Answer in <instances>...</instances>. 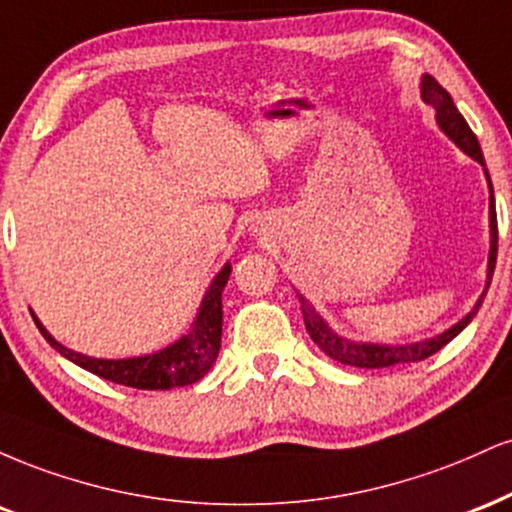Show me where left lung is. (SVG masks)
<instances>
[{
  "label": "left lung",
  "instance_id": "8db88e82",
  "mask_svg": "<svg viewBox=\"0 0 512 512\" xmlns=\"http://www.w3.org/2000/svg\"><path fill=\"white\" fill-rule=\"evenodd\" d=\"M422 98L424 102H429L431 107L436 110V122L443 129L450 141L458 146L462 153H467L470 158H474L479 165H484V155H482V146H479L477 136L470 129V124L465 122V117L458 112L453 98L441 83L436 81L434 76L424 74L422 78ZM486 182H489V227H491V249H489V268H486V287L482 292V297L477 299V304L472 306V311L467 314L462 321L455 323L453 328L443 330L441 335L436 338L422 340V342H410V345H378V342H357L350 338H342V335L335 333L333 328L323 321V316L311 306L306 299L299 294V302H302V314H304V326L309 330L311 340L321 347L323 352L328 354L330 359L335 362L345 364V366H357V369H386V366H398V364H412V362H422V359L436 354L441 347H446L455 335L462 333L467 328V323L477 316L479 306H482L486 290H489L491 278H494V268H496V254H498V222H496V201H494V186H491L489 172L484 170Z\"/></svg>",
  "mask_w": 512,
  "mask_h": 512
}]
</instances>
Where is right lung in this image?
<instances>
[{"label":"right lung","mask_w":512,"mask_h":512,"mask_svg":"<svg viewBox=\"0 0 512 512\" xmlns=\"http://www.w3.org/2000/svg\"><path fill=\"white\" fill-rule=\"evenodd\" d=\"M232 266L225 263L215 280L210 282L206 297H203L201 309H198L194 326L177 342L167 345L165 350L153 354H143V357L129 359H95L86 354L69 350L62 342H57L42 326L40 318L33 314V321L50 345L62 357L90 371V374L105 378V381L119 383V386H129L138 390H170L191 386V383L201 381L208 374L210 366L215 364L220 352L222 338V290H225L227 280H230Z\"/></svg>","instance_id":"right-lung-1"}]
</instances>
